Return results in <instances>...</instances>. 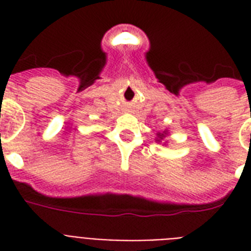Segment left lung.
I'll use <instances>...</instances> for the list:
<instances>
[{
	"label": "left lung",
	"instance_id": "obj_1",
	"mask_svg": "<svg viewBox=\"0 0 251 251\" xmlns=\"http://www.w3.org/2000/svg\"><path fill=\"white\" fill-rule=\"evenodd\" d=\"M164 139V134H157V141H161Z\"/></svg>",
	"mask_w": 251,
	"mask_h": 251
}]
</instances>
